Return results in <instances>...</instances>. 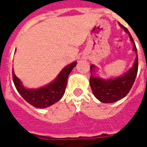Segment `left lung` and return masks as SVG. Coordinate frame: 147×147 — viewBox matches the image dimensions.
<instances>
[{
    "label": "left lung",
    "mask_w": 147,
    "mask_h": 147,
    "mask_svg": "<svg viewBox=\"0 0 147 147\" xmlns=\"http://www.w3.org/2000/svg\"><path fill=\"white\" fill-rule=\"evenodd\" d=\"M119 25L130 36V41L134 44L133 50L136 52L137 56H136L133 66L129 71L120 77L111 78L107 80L92 76V72L94 71L95 66L94 65H91L90 69H91L92 76H90V85H91L94 97L103 103L116 102L117 100H121L124 98L131 89L137 77V71H138V56H137V47L134 43V39L125 26H123L120 23H119Z\"/></svg>",
    "instance_id": "obj_1"
}]
</instances>
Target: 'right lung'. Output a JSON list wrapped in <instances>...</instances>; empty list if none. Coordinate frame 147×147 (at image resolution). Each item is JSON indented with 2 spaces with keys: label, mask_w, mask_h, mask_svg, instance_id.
I'll return each instance as SVG.
<instances>
[{
  "label": "right lung",
  "mask_w": 147,
  "mask_h": 147,
  "mask_svg": "<svg viewBox=\"0 0 147 147\" xmlns=\"http://www.w3.org/2000/svg\"><path fill=\"white\" fill-rule=\"evenodd\" d=\"M77 62L67 65L60 71L57 78L49 85L39 88L28 89L22 85L21 82L13 71V81L17 92L26 102L37 108H45L54 105L64 95L68 82V77Z\"/></svg>",
  "instance_id": "add662e5"
}]
</instances>
